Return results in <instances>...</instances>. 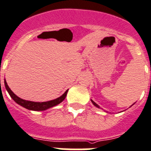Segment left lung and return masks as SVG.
Listing matches in <instances>:
<instances>
[{"label":"left lung","instance_id":"left-lung-1","mask_svg":"<svg viewBox=\"0 0 151 151\" xmlns=\"http://www.w3.org/2000/svg\"><path fill=\"white\" fill-rule=\"evenodd\" d=\"M91 102H92V103H93V105H94V106H96V107H97V108L100 109V107H99V106H98V105H97V104H96V103H95V102H93V101L92 100V99H91Z\"/></svg>","mask_w":151,"mask_h":151}]
</instances>
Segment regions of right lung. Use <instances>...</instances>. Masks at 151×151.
<instances>
[{
    "label": "right lung",
    "instance_id": "add662e5",
    "mask_svg": "<svg viewBox=\"0 0 151 151\" xmlns=\"http://www.w3.org/2000/svg\"><path fill=\"white\" fill-rule=\"evenodd\" d=\"M4 85L5 88L7 90L8 93L10 94V97L12 98L16 103L19 104L21 106L24 107V108L27 109L29 110H32V111H44V110H46L48 109H50L52 107L55 106L57 105H58L59 103H61L64 99L66 97L67 93H68V90H67L65 92V93L62 94V95L60 96V97L57 98V99H55L53 100L47 101V102H42V103H39V102H32V101H29V100H25V99H21V98L18 97L14 93V92L10 90V87L8 86L7 83H6V81L4 79Z\"/></svg>",
    "mask_w": 151,
    "mask_h": 151
}]
</instances>
